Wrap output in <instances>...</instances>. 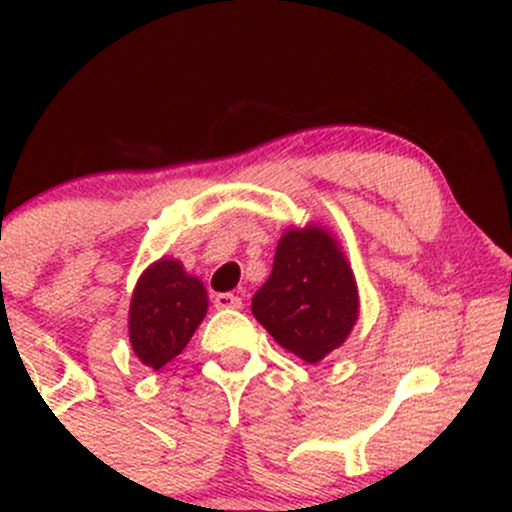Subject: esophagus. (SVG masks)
Masks as SVG:
<instances>
[{
  "mask_svg": "<svg viewBox=\"0 0 512 512\" xmlns=\"http://www.w3.org/2000/svg\"><path fill=\"white\" fill-rule=\"evenodd\" d=\"M214 305L219 310H223V308H240V305H243V298L236 296V293H216Z\"/></svg>",
  "mask_w": 512,
  "mask_h": 512,
  "instance_id": "34e87169",
  "label": "esophagus"
}]
</instances>
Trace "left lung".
<instances>
[{
  "label": "left lung",
  "instance_id": "1",
  "mask_svg": "<svg viewBox=\"0 0 512 512\" xmlns=\"http://www.w3.org/2000/svg\"><path fill=\"white\" fill-rule=\"evenodd\" d=\"M250 308L281 349L305 363L330 356L358 320L356 276L339 240L317 223L286 228Z\"/></svg>",
  "mask_w": 512,
  "mask_h": 512
}]
</instances>
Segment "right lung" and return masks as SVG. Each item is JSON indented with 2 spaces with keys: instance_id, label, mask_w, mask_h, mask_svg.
<instances>
[{
  "instance_id": "add662e5",
  "label": "right lung",
  "mask_w": 512,
  "mask_h": 512,
  "mask_svg": "<svg viewBox=\"0 0 512 512\" xmlns=\"http://www.w3.org/2000/svg\"><path fill=\"white\" fill-rule=\"evenodd\" d=\"M209 296L180 260L161 257L144 269L129 303V344L139 361L163 368L185 349L204 320Z\"/></svg>"
}]
</instances>
